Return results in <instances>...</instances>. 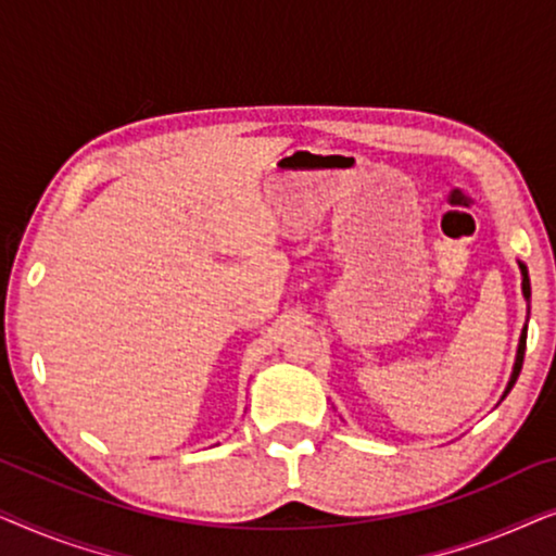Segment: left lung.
Segmentation results:
<instances>
[{"label":"left lung","mask_w":556,"mask_h":556,"mask_svg":"<svg viewBox=\"0 0 556 556\" xmlns=\"http://www.w3.org/2000/svg\"><path fill=\"white\" fill-rule=\"evenodd\" d=\"M521 265V276H523V283H521V288H523V299H531V286H529V273H527V265L523 263H519ZM523 349H527V329L521 331V341H519V354H516V364H514V375H511V382H508V387H506V394L511 392V387L516 384V379H519V371H521V364H523Z\"/></svg>","instance_id":"8db88e82"}]
</instances>
